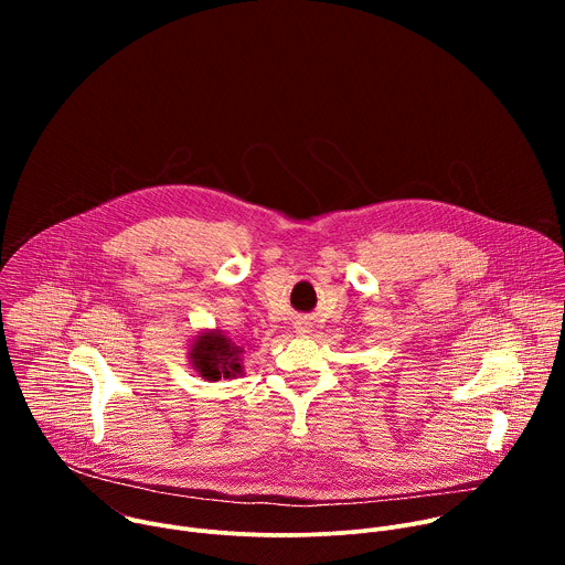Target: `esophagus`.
I'll list each match as a JSON object with an SVG mask.
<instances>
[{
	"instance_id": "34e87169",
	"label": "esophagus",
	"mask_w": 565,
	"mask_h": 565,
	"mask_svg": "<svg viewBox=\"0 0 565 565\" xmlns=\"http://www.w3.org/2000/svg\"><path fill=\"white\" fill-rule=\"evenodd\" d=\"M295 331H297L299 335H306V333L312 331V324H310V321H306V319H297V321H295Z\"/></svg>"
}]
</instances>
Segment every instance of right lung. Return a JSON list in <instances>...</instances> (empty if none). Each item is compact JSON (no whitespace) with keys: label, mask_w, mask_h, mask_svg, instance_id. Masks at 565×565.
<instances>
[{"label":"right lung","mask_w":565,"mask_h":565,"mask_svg":"<svg viewBox=\"0 0 565 565\" xmlns=\"http://www.w3.org/2000/svg\"><path fill=\"white\" fill-rule=\"evenodd\" d=\"M244 347H238L218 329H203L188 344V360L194 373L207 382L244 375Z\"/></svg>","instance_id":"1"}]
</instances>
